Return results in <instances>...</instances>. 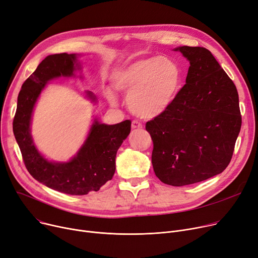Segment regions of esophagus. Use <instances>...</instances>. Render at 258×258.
Wrapping results in <instances>:
<instances>
[{
    "label": "esophagus",
    "instance_id": "34e87169",
    "mask_svg": "<svg viewBox=\"0 0 258 258\" xmlns=\"http://www.w3.org/2000/svg\"><path fill=\"white\" fill-rule=\"evenodd\" d=\"M131 127L132 129H142L143 128V125L141 122H139V120H132V124H131Z\"/></svg>",
    "mask_w": 258,
    "mask_h": 258
}]
</instances>
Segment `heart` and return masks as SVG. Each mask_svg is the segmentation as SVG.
<instances>
[{
    "label": "heart",
    "mask_w": 258,
    "mask_h": 258,
    "mask_svg": "<svg viewBox=\"0 0 258 258\" xmlns=\"http://www.w3.org/2000/svg\"><path fill=\"white\" fill-rule=\"evenodd\" d=\"M182 83V71L174 59L153 56L140 59L118 70L114 87L127 96L129 109L138 115L152 117L169 109ZM111 103L115 102L109 95Z\"/></svg>",
    "instance_id": "heart-1"
}]
</instances>
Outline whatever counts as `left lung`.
<instances>
[{"label":"left lung","mask_w":258,"mask_h":258,"mask_svg":"<svg viewBox=\"0 0 258 258\" xmlns=\"http://www.w3.org/2000/svg\"><path fill=\"white\" fill-rule=\"evenodd\" d=\"M189 61L184 86L169 109L146 124L152 164L161 182H201L228 166L241 126L233 81L205 48H176Z\"/></svg>","instance_id":"obj_1"}]
</instances>
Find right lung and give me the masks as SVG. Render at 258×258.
<instances>
[{"label":"right lung","mask_w":258,"mask_h":258,"mask_svg":"<svg viewBox=\"0 0 258 258\" xmlns=\"http://www.w3.org/2000/svg\"><path fill=\"white\" fill-rule=\"evenodd\" d=\"M77 68L75 54H54L42 60L22 85L13 118V133L26 169L34 179L60 192L81 196L98 191L112 179L116 152L130 133L131 120L126 119L115 125L100 124L95 120L84 145L72 160L52 162L45 159L35 148L30 134L34 105L48 81L60 76L71 77ZM87 95L90 99H96L92 93Z\"/></svg>","instance_id":"1"}]
</instances>
